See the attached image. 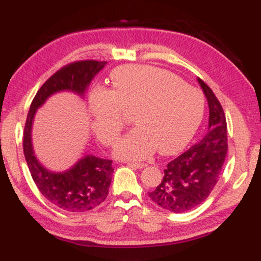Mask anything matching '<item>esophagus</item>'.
Segmentation results:
<instances>
[{
	"label": "esophagus",
	"mask_w": 261,
	"mask_h": 261,
	"mask_svg": "<svg viewBox=\"0 0 261 261\" xmlns=\"http://www.w3.org/2000/svg\"><path fill=\"white\" fill-rule=\"evenodd\" d=\"M126 164H127V166L135 167V168H139V169H142V168H145V167H146L145 163H134V162H126Z\"/></svg>",
	"instance_id": "obj_1"
}]
</instances>
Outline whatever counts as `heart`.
Listing matches in <instances>:
<instances>
[{"label":"heart","mask_w":261,"mask_h":261,"mask_svg":"<svg viewBox=\"0 0 261 261\" xmlns=\"http://www.w3.org/2000/svg\"><path fill=\"white\" fill-rule=\"evenodd\" d=\"M113 88L97 89L89 98L95 135L106 145L119 137L126 114L137 125L116 142L122 160H143L155 148L170 154L184 147L201 124L202 93L170 71L152 66H124L112 74Z\"/></svg>","instance_id":"1"}]
</instances>
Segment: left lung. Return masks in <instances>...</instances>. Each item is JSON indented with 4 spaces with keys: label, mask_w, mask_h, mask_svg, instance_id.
<instances>
[{
    "label": "left lung",
    "mask_w": 261,
    "mask_h": 261,
    "mask_svg": "<svg viewBox=\"0 0 261 261\" xmlns=\"http://www.w3.org/2000/svg\"><path fill=\"white\" fill-rule=\"evenodd\" d=\"M197 81L208 103V133L200 142L170 161L161 184L148 193L154 203L175 214L195 208L207 199L217 184L228 149L222 106L212 89L202 80Z\"/></svg>",
    "instance_id": "obj_1"
}]
</instances>
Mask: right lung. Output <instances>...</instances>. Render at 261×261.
I'll return each mask as SVG.
<instances>
[{"mask_svg": "<svg viewBox=\"0 0 261 261\" xmlns=\"http://www.w3.org/2000/svg\"><path fill=\"white\" fill-rule=\"evenodd\" d=\"M106 64L107 61L83 60L61 67L40 87L27 116L23 151L33 180L50 202L68 212H87L107 199L114 172L113 161L86 154L66 172H50L39 163L33 151V119L38 108L54 93L71 91L83 97L93 77Z\"/></svg>", "mask_w": 261, "mask_h": 261, "instance_id": "obj_1", "label": "right lung"}]
</instances>
